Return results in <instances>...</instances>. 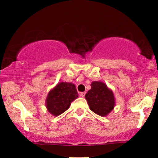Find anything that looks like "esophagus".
I'll use <instances>...</instances> for the list:
<instances>
[{
    "mask_svg": "<svg viewBox=\"0 0 158 158\" xmlns=\"http://www.w3.org/2000/svg\"><path fill=\"white\" fill-rule=\"evenodd\" d=\"M85 92L81 93H80V96H81V97H82V98H84L85 96Z\"/></svg>",
    "mask_w": 158,
    "mask_h": 158,
    "instance_id": "1",
    "label": "esophagus"
}]
</instances>
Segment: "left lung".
<instances>
[{"label":"left lung","instance_id":"obj_1","mask_svg":"<svg viewBox=\"0 0 158 158\" xmlns=\"http://www.w3.org/2000/svg\"><path fill=\"white\" fill-rule=\"evenodd\" d=\"M90 86L85 95L90 109L99 116H106L116 104L114 92L102 81H93Z\"/></svg>","mask_w":158,"mask_h":158}]
</instances>
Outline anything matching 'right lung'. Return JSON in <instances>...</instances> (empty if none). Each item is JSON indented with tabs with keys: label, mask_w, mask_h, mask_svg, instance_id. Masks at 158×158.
Masks as SVG:
<instances>
[{
	"label": "right lung",
	"mask_w": 158,
	"mask_h": 158,
	"mask_svg": "<svg viewBox=\"0 0 158 158\" xmlns=\"http://www.w3.org/2000/svg\"><path fill=\"white\" fill-rule=\"evenodd\" d=\"M78 95L75 85L73 83H58L47 95L45 102L47 111L53 116H59L68 110L72 102Z\"/></svg>",
	"instance_id": "right-lung-1"
}]
</instances>
